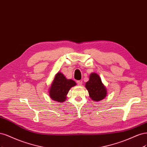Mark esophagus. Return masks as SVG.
<instances>
[{
  "mask_svg": "<svg viewBox=\"0 0 147 147\" xmlns=\"http://www.w3.org/2000/svg\"><path fill=\"white\" fill-rule=\"evenodd\" d=\"M77 84H78V86H82V80H78V81H77Z\"/></svg>",
  "mask_w": 147,
  "mask_h": 147,
  "instance_id": "obj_1",
  "label": "esophagus"
}]
</instances>
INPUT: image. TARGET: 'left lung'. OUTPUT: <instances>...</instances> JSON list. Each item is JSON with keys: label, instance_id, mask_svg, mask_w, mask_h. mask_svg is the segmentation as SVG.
I'll list each match as a JSON object with an SVG mask.
<instances>
[{"label": "left lung", "instance_id": "8db88e82", "mask_svg": "<svg viewBox=\"0 0 147 147\" xmlns=\"http://www.w3.org/2000/svg\"><path fill=\"white\" fill-rule=\"evenodd\" d=\"M86 88L90 98L96 102L102 100L107 95V88L97 73L90 74L88 81L86 84Z\"/></svg>", "mask_w": 147, "mask_h": 147}]
</instances>
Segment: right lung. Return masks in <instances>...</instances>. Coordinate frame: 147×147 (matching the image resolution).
Instances as JSON below:
<instances>
[{"label":"right lung","mask_w":147,"mask_h":147,"mask_svg":"<svg viewBox=\"0 0 147 147\" xmlns=\"http://www.w3.org/2000/svg\"><path fill=\"white\" fill-rule=\"evenodd\" d=\"M76 86L72 79H68L61 72H58L54 78L50 88L49 95L53 100L59 102H63L67 99V95L70 88Z\"/></svg>","instance_id":"obj_1"}]
</instances>
